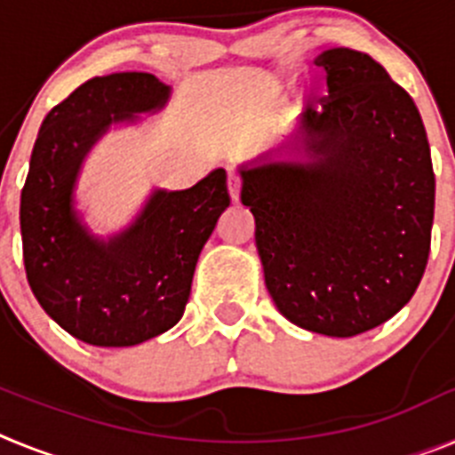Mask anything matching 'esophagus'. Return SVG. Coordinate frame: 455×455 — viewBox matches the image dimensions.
Masks as SVG:
<instances>
[{"mask_svg":"<svg viewBox=\"0 0 455 455\" xmlns=\"http://www.w3.org/2000/svg\"><path fill=\"white\" fill-rule=\"evenodd\" d=\"M228 191H230L232 203H239V191H241V178L236 172H230L228 175Z\"/></svg>","mask_w":455,"mask_h":455,"instance_id":"obj_1","label":"esophagus"}]
</instances>
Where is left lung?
I'll list each match as a JSON object with an SVG mask.
<instances>
[{"label": "left lung", "instance_id": "8db88e82", "mask_svg": "<svg viewBox=\"0 0 455 455\" xmlns=\"http://www.w3.org/2000/svg\"><path fill=\"white\" fill-rule=\"evenodd\" d=\"M328 95L299 120L307 162L241 166V203L273 303L291 323L353 337L392 319L431 252L435 175L408 92L364 52L316 56Z\"/></svg>", "mask_w": 455, "mask_h": 455}]
</instances>
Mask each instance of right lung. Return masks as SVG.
Instances as JSON below:
<instances>
[{"label":"right lung","instance_id":"add662e5","mask_svg":"<svg viewBox=\"0 0 455 455\" xmlns=\"http://www.w3.org/2000/svg\"><path fill=\"white\" fill-rule=\"evenodd\" d=\"M168 95L150 72L88 79L45 116L31 152L20 200L27 280L40 307L92 347H136L182 319L200 251L230 207L228 175L216 168L184 191L156 188L134 223L107 241L79 219L72 193L91 148Z\"/></svg>","mask_w":455,"mask_h":455}]
</instances>
